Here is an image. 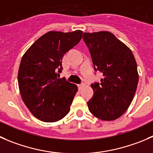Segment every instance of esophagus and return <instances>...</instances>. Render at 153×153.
I'll return each instance as SVG.
<instances>
[{"mask_svg": "<svg viewBox=\"0 0 153 153\" xmlns=\"http://www.w3.org/2000/svg\"><path fill=\"white\" fill-rule=\"evenodd\" d=\"M85 85H86V84H84V83H82V84H79V85H78V88H79V90H81V89L83 87H84Z\"/></svg>", "mask_w": 153, "mask_h": 153, "instance_id": "34e87169", "label": "esophagus"}]
</instances>
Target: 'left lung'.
Returning <instances> with one entry per match:
<instances>
[{"instance_id": "8db88e82", "label": "left lung", "mask_w": 153, "mask_h": 153, "mask_svg": "<svg viewBox=\"0 0 153 153\" xmlns=\"http://www.w3.org/2000/svg\"><path fill=\"white\" fill-rule=\"evenodd\" d=\"M95 70L103 74L100 83L91 84L93 96L89 110L105 121L117 120L127 111L133 100L137 83V63L132 51L112 33H84Z\"/></svg>"}]
</instances>
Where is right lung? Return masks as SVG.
<instances>
[{
	"mask_svg": "<svg viewBox=\"0 0 153 153\" xmlns=\"http://www.w3.org/2000/svg\"><path fill=\"white\" fill-rule=\"evenodd\" d=\"M82 33L49 31L22 57L18 72L19 91L25 105L39 120L57 122L70 111L78 87L58 76L63 56L80 42Z\"/></svg>",
	"mask_w": 153,
	"mask_h": 153,
	"instance_id": "1",
	"label": "right lung"
}]
</instances>
